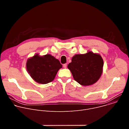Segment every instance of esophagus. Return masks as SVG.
Masks as SVG:
<instances>
[{
	"instance_id": "34e87169",
	"label": "esophagus",
	"mask_w": 129,
	"mask_h": 129,
	"mask_svg": "<svg viewBox=\"0 0 129 129\" xmlns=\"http://www.w3.org/2000/svg\"><path fill=\"white\" fill-rule=\"evenodd\" d=\"M63 67H64V68H66V67H67V64H63Z\"/></svg>"
}]
</instances>
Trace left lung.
Listing matches in <instances>:
<instances>
[{
	"label": "left lung",
	"mask_w": 129,
	"mask_h": 129,
	"mask_svg": "<svg viewBox=\"0 0 129 129\" xmlns=\"http://www.w3.org/2000/svg\"><path fill=\"white\" fill-rule=\"evenodd\" d=\"M104 61L99 53L88 51L84 54H75L67 66L74 80L83 86L95 83L103 71Z\"/></svg>",
	"instance_id": "obj_1"
}]
</instances>
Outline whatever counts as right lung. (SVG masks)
Instances as JSON below:
<instances>
[{
	"instance_id": "obj_1",
	"label": "right lung",
	"mask_w": 129,
	"mask_h": 129,
	"mask_svg": "<svg viewBox=\"0 0 129 129\" xmlns=\"http://www.w3.org/2000/svg\"><path fill=\"white\" fill-rule=\"evenodd\" d=\"M26 69L30 77L37 83L46 84L52 82L62 65L59 60L50 54L41 56L36 53L28 58Z\"/></svg>"
}]
</instances>
